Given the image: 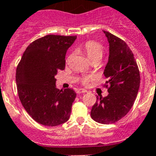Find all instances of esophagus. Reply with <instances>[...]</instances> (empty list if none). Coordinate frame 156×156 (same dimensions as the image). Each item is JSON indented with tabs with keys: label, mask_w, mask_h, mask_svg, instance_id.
I'll list each match as a JSON object with an SVG mask.
<instances>
[{
	"label": "esophagus",
	"mask_w": 156,
	"mask_h": 156,
	"mask_svg": "<svg viewBox=\"0 0 156 156\" xmlns=\"http://www.w3.org/2000/svg\"><path fill=\"white\" fill-rule=\"evenodd\" d=\"M87 90L85 89H78L77 90V93L78 94H84V93H87Z\"/></svg>",
	"instance_id": "34e87169"
}]
</instances>
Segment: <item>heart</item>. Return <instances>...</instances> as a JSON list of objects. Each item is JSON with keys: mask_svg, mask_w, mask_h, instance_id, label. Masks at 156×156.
<instances>
[{"mask_svg": "<svg viewBox=\"0 0 156 156\" xmlns=\"http://www.w3.org/2000/svg\"><path fill=\"white\" fill-rule=\"evenodd\" d=\"M82 50L91 62L101 60L103 55V49L99 43L93 40H89L85 42L82 46ZM81 83L84 86H87L92 81L90 76H82L81 78Z\"/></svg>", "mask_w": 156, "mask_h": 156, "instance_id": "b5f03b06", "label": "heart"}]
</instances>
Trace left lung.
<instances>
[{"label":"left lung","instance_id":"left-lung-1","mask_svg":"<svg viewBox=\"0 0 156 156\" xmlns=\"http://www.w3.org/2000/svg\"><path fill=\"white\" fill-rule=\"evenodd\" d=\"M110 55L105 68L107 81L102 86L109 92L107 97H97L90 111L91 118L102 124H111L123 118L132 107L140 84V69L134 54L125 41L104 31Z\"/></svg>","mask_w":156,"mask_h":156}]
</instances>
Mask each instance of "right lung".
I'll return each mask as SVG.
<instances>
[{"label": "right lung", "instance_id": "add662e5", "mask_svg": "<svg viewBox=\"0 0 156 156\" xmlns=\"http://www.w3.org/2000/svg\"><path fill=\"white\" fill-rule=\"evenodd\" d=\"M76 36L49 34L30 43L16 70L17 94L37 122L55 126L69 119L76 93L56 88L55 75L66 66V54Z\"/></svg>", "mask_w": 156, "mask_h": 156}]
</instances>
